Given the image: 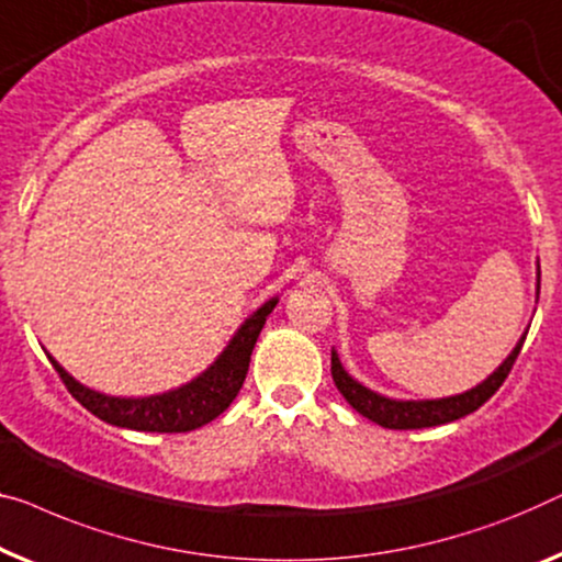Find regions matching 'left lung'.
<instances>
[{"mask_svg": "<svg viewBox=\"0 0 562 562\" xmlns=\"http://www.w3.org/2000/svg\"><path fill=\"white\" fill-rule=\"evenodd\" d=\"M535 294L540 299V261H538V286H535ZM530 329V327H527ZM527 329L522 331V337L517 339V345L512 352L504 357V362L497 370L492 372L490 378H484L479 385L463 390V393L457 395H446V397H428V401H401V397H387L382 393H375L368 385H362L360 380H355L341 364L337 349L331 347V378H335V385L345 401L352 405V408L360 413V416L370 418L372 423H378L382 428H430V426H443V423L459 420L469 413H474L476 408L490 401V397L497 393L504 378L509 375L512 364H515L519 349L525 345Z\"/></svg>", "mask_w": 562, "mask_h": 562, "instance_id": "obj_1", "label": "left lung"}]
</instances>
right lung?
I'll list each match as a JSON object with an SVG mask.
<instances>
[{"instance_id":"obj_1","label":"right lung","mask_w":562,"mask_h":562,"mask_svg":"<svg viewBox=\"0 0 562 562\" xmlns=\"http://www.w3.org/2000/svg\"><path fill=\"white\" fill-rule=\"evenodd\" d=\"M276 304H279V296H271L254 314L246 316V322L235 329V335L223 347V352L215 357V362L202 370L198 378L157 395H105L101 390L78 382L50 352L45 355L53 362V368L58 370L70 395L86 411H91L95 418L119 428L146 430V434H184V430H194L215 420L240 393L256 339L261 335L268 314L273 312Z\"/></svg>"}]
</instances>
